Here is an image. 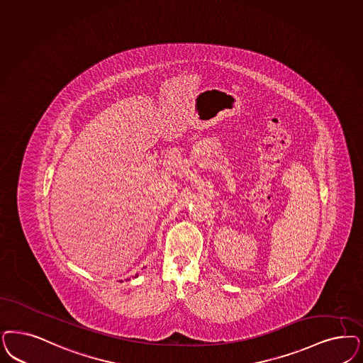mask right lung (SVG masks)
<instances>
[{
    "label": "right lung",
    "instance_id": "add662e5",
    "mask_svg": "<svg viewBox=\"0 0 363 363\" xmlns=\"http://www.w3.org/2000/svg\"><path fill=\"white\" fill-rule=\"evenodd\" d=\"M138 275H135V277H137Z\"/></svg>",
    "mask_w": 363,
    "mask_h": 363
}]
</instances>
